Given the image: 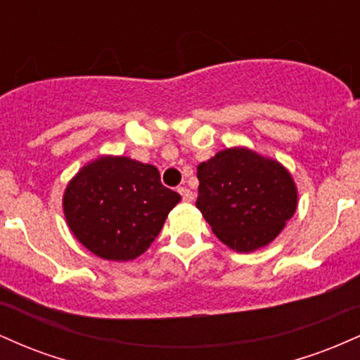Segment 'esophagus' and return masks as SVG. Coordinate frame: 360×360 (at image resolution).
Listing matches in <instances>:
<instances>
[{"label":"esophagus","mask_w":360,"mask_h":360,"mask_svg":"<svg viewBox=\"0 0 360 360\" xmlns=\"http://www.w3.org/2000/svg\"><path fill=\"white\" fill-rule=\"evenodd\" d=\"M177 191H179L181 196H183L184 201H193V200H194V194H193L191 189H188V188H179V189H177Z\"/></svg>","instance_id":"1"}]
</instances>
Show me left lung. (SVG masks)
I'll return each mask as SVG.
<instances>
[{
	"instance_id": "1",
	"label": "left lung",
	"mask_w": 360,
	"mask_h": 360,
	"mask_svg": "<svg viewBox=\"0 0 360 360\" xmlns=\"http://www.w3.org/2000/svg\"><path fill=\"white\" fill-rule=\"evenodd\" d=\"M196 206L213 233L240 254L269 245L298 208V188L279 160L230 147L198 164Z\"/></svg>"
}]
</instances>
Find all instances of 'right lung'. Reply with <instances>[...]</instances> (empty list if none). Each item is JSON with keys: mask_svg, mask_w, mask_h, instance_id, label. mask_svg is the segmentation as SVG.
Returning a JSON list of instances; mask_svg holds the SVG:
<instances>
[{"mask_svg": "<svg viewBox=\"0 0 360 360\" xmlns=\"http://www.w3.org/2000/svg\"><path fill=\"white\" fill-rule=\"evenodd\" d=\"M181 196L160 183L159 169L125 155H100L82 166L62 196L77 242L105 260L142 255Z\"/></svg>", "mask_w": 360, "mask_h": 360, "instance_id": "obj_1", "label": "right lung"}]
</instances>
